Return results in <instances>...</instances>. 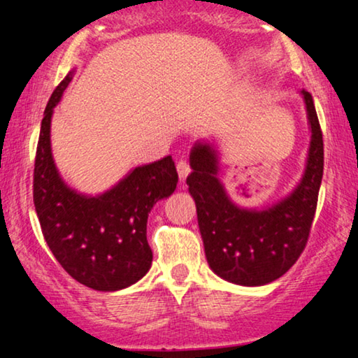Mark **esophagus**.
I'll return each mask as SVG.
<instances>
[{"label": "esophagus", "instance_id": "34e87169", "mask_svg": "<svg viewBox=\"0 0 358 358\" xmlns=\"http://www.w3.org/2000/svg\"><path fill=\"white\" fill-rule=\"evenodd\" d=\"M177 170H178V177L181 178V180H185L186 177H188L189 175V172H191V167H189V164L186 162V161H183V159H181V161H178L177 162Z\"/></svg>", "mask_w": 358, "mask_h": 358}]
</instances>
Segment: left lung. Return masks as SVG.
Returning a JSON list of instances; mask_svg holds the SVG:
<instances>
[{
  "mask_svg": "<svg viewBox=\"0 0 358 358\" xmlns=\"http://www.w3.org/2000/svg\"><path fill=\"white\" fill-rule=\"evenodd\" d=\"M312 128L307 169L289 197L266 210L239 209L217 178V156L209 145L191 151L186 178L196 201L206 257L220 278L262 286L286 273L307 246L323 177V133L312 94L302 92Z\"/></svg>",
  "mask_w": 358,
  "mask_h": 358,
  "instance_id": "obj_1",
  "label": "left lung"
}]
</instances>
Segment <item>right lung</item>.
<instances>
[{
	"label": "right lung",
	"instance_id": "obj_1",
	"mask_svg": "<svg viewBox=\"0 0 358 358\" xmlns=\"http://www.w3.org/2000/svg\"><path fill=\"white\" fill-rule=\"evenodd\" d=\"M72 72L51 94L41 120L34 169V204L41 233L62 268L96 291H117L143 278L152 262L146 223L151 207L177 188L172 156L136 167L108 193L87 197L61 180L51 156V115Z\"/></svg>",
	"mask_w": 358,
	"mask_h": 358
}]
</instances>
